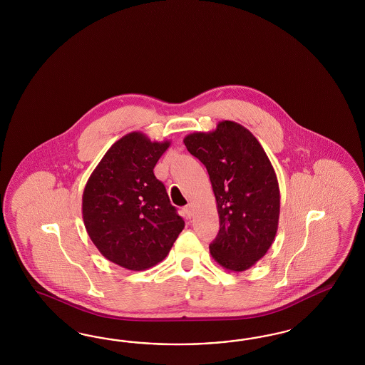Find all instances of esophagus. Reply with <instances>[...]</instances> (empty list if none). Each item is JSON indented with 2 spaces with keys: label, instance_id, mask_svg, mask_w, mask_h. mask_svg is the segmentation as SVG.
Here are the masks:
<instances>
[{
  "label": "esophagus",
  "instance_id": "obj_1",
  "mask_svg": "<svg viewBox=\"0 0 365 365\" xmlns=\"http://www.w3.org/2000/svg\"><path fill=\"white\" fill-rule=\"evenodd\" d=\"M183 212H185V215H186L187 218H191V217L194 215V206H192L191 203H188L187 206H185Z\"/></svg>",
  "mask_w": 365,
  "mask_h": 365
}]
</instances>
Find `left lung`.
Here are the masks:
<instances>
[{"label":"left lung","mask_w":365,"mask_h":365,"mask_svg":"<svg viewBox=\"0 0 365 365\" xmlns=\"http://www.w3.org/2000/svg\"><path fill=\"white\" fill-rule=\"evenodd\" d=\"M183 143L206 166L217 200L221 227L211 257L232 272L250 269L278 229L279 187L267 155L253 133L232 120L214 131L188 133Z\"/></svg>","instance_id":"1"}]
</instances>
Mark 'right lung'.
I'll use <instances>...</instances> for the list:
<instances>
[{"label": "right lung", "mask_w": 365, "mask_h": 365, "mask_svg": "<svg viewBox=\"0 0 365 365\" xmlns=\"http://www.w3.org/2000/svg\"><path fill=\"white\" fill-rule=\"evenodd\" d=\"M170 142L139 131L112 144L83 192V221L91 241L108 261L139 272L170 253L185 222L154 175Z\"/></svg>", "instance_id": "add662e5"}]
</instances>
